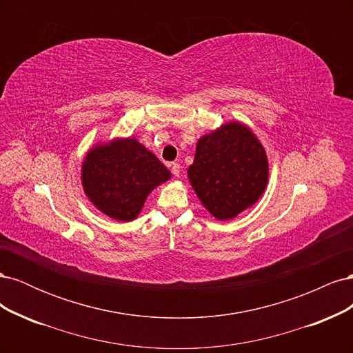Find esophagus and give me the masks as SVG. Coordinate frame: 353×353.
I'll return each mask as SVG.
<instances>
[{
  "instance_id": "esophagus-1",
  "label": "esophagus",
  "mask_w": 353,
  "mask_h": 353,
  "mask_svg": "<svg viewBox=\"0 0 353 353\" xmlns=\"http://www.w3.org/2000/svg\"><path fill=\"white\" fill-rule=\"evenodd\" d=\"M169 168H170V170H172V174H174L175 176H179V174H181V166H179V163H175V162L169 163Z\"/></svg>"
}]
</instances>
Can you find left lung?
Wrapping results in <instances>:
<instances>
[{
    "mask_svg": "<svg viewBox=\"0 0 353 353\" xmlns=\"http://www.w3.org/2000/svg\"><path fill=\"white\" fill-rule=\"evenodd\" d=\"M188 178L203 206L227 221L262 196L268 160L249 128L232 122L200 138Z\"/></svg>",
    "mask_w": 353,
    "mask_h": 353,
    "instance_id": "obj_1",
    "label": "left lung"
}]
</instances>
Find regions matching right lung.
Segmentation results:
<instances>
[{"label": "right lung", "instance_id": "1", "mask_svg": "<svg viewBox=\"0 0 353 353\" xmlns=\"http://www.w3.org/2000/svg\"><path fill=\"white\" fill-rule=\"evenodd\" d=\"M169 178L163 163L134 138L92 148L82 165L85 193L117 221L137 218L152 190Z\"/></svg>", "mask_w": 353, "mask_h": 353}]
</instances>
